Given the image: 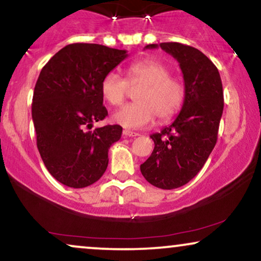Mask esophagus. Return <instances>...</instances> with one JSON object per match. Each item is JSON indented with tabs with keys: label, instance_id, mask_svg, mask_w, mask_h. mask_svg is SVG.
<instances>
[{
	"label": "esophagus",
	"instance_id": "obj_1",
	"mask_svg": "<svg viewBox=\"0 0 261 261\" xmlns=\"http://www.w3.org/2000/svg\"><path fill=\"white\" fill-rule=\"evenodd\" d=\"M122 135H124V136H126V137H136V136H139V134L134 133V131H130V130H124V131H122Z\"/></svg>",
	"mask_w": 261,
	"mask_h": 261
}]
</instances>
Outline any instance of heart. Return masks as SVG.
<instances>
[{"label":"heart","instance_id":"heart-1","mask_svg":"<svg viewBox=\"0 0 261 261\" xmlns=\"http://www.w3.org/2000/svg\"><path fill=\"white\" fill-rule=\"evenodd\" d=\"M170 68L154 59H144L128 65L126 79L115 71H109L100 81V93L109 105L119 106L131 89L136 103L126 105L113 114L115 124L127 128L147 126L156 117L168 121L181 109L185 100V85L171 76Z\"/></svg>","mask_w":261,"mask_h":261}]
</instances>
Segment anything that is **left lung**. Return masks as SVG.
<instances>
[{
  "mask_svg": "<svg viewBox=\"0 0 261 261\" xmlns=\"http://www.w3.org/2000/svg\"><path fill=\"white\" fill-rule=\"evenodd\" d=\"M158 47L178 62L186 93L174 122L150 135L154 149L140 169L150 185L174 190L192 180L214 149L224 92L218 68L199 49L178 42L153 43L146 48Z\"/></svg>",
  "mask_w": 261,
  "mask_h": 261,
  "instance_id": "1",
  "label": "left lung"
}]
</instances>
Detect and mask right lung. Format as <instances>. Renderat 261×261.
<instances>
[{
	"label": "right lung",
	"mask_w": 261,
	"mask_h": 261,
	"mask_svg": "<svg viewBox=\"0 0 261 261\" xmlns=\"http://www.w3.org/2000/svg\"><path fill=\"white\" fill-rule=\"evenodd\" d=\"M126 57L125 49L71 43L41 70L31 105L37 149L49 174L65 186L87 187L105 174L122 127L86 128L108 115L100 81Z\"/></svg>",
	"instance_id": "obj_1"
}]
</instances>
